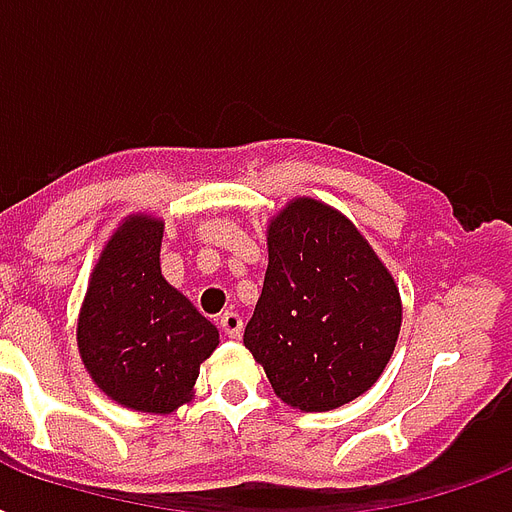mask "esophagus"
<instances>
[{"label":"esophagus","instance_id":"obj_1","mask_svg":"<svg viewBox=\"0 0 512 512\" xmlns=\"http://www.w3.org/2000/svg\"><path fill=\"white\" fill-rule=\"evenodd\" d=\"M220 329L225 332V337H231V340H239L241 337V329H244V321L236 311H225L220 316Z\"/></svg>","mask_w":512,"mask_h":512}]
</instances>
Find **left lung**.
<instances>
[{"label": "left lung", "mask_w": 512, "mask_h": 512, "mask_svg": "<svg viewBox=\"0 0 512 512\" xmlns=\"http://www.w3.org/2000/svg\"><path fill=\"white\" fill-rule=\"evenodd\" d=\"M398 332L396 281L348 217L308 196L273 215L263 295L244 345L284 404L329 412L366 393Z\"/></svg>", "instance_id": "left-lung-1"}]
</instances>
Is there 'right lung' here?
Wrapping results in <instances>:
<instances>
[{
    "mask_svg": "<svg viewBox=\"0 0 512 512\" xmlns=\"http://www.w3.org/2000/svg\"><path fill=\"white\" fill-rule=\"evenodd\" d=\"M164 223L130 215L100 252L84 295L76 345L98 385L116 404L170 414L191 401L201 361L220 335L191 300L162 276Z\"/></svg>",
    "mask_w": 512,
    "mask_h": 512,
    "instance_id": "obj_1",
    "label": "right lung"
}]
</instances>
